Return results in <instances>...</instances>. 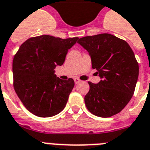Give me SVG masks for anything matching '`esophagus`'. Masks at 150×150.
Returning a JSON list of instances; mask_svg holds the SVG:
<instances>
[{
	"instance_id": "obj_1",
	"label": "esophagus",
	"mask_w": 150,
	"mask_h": 150,
	"mask_svg": "<svg viewBox=\"0 0 150 150\" xmlns=\"http://www.w3.org/2000/svg\"><path fill=\"white\" fill-rule=\"evenodd\" d=\"M74 80H75V84H79V82L81 81V80H80V79H79V78H75V79H74Z\"/></svg>"
}]
</instances>
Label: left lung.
Instances as JSON below:
<instances>
[{"mask_svg": "<svg viewBox=\"0 0 150 150\" xmlns=\"http://www.w3.org/2000/svg\"><path fill=\"white\" fill-rule=\"evenodd\" d=\"M78 43L89 53L92 69L101 78L98 84L88 81V110L103 118L120 112L132 98L138 80L134 52L126 41L105 33L81 38Z\"/></svg>", "mask_w": 150, "mask_h": 150, "instance_id": "1", "label": "left lung"}]
</instances>
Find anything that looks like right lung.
<instances>
[{
	"label": "right lung",
	"mask_w": 150,
	"mask_h": 150,
	"mask_svg": "<svg viewBox=\"0 0 150 150\" xmlns=\"http://www.w3.org/2000/svg\"><path fill=\"white\" fill-rule=\"evenodd\" d=\"M78 39L51 35L31 38L14 55V90L25 108L34 115L51 117L64 109L75 82L72 79L58 78L54 69L62 65L68 51Z\"/></svg>",
	"instance_id": "add662e5"
}]
</instances>
